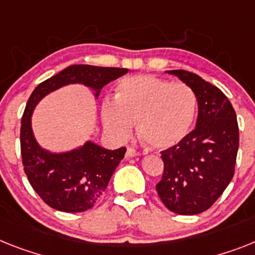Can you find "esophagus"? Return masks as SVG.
<instances>
[{"instance_id": "1", "label": "esophagus", "mask_w": 255, "mask_h": 255, "mask_svg": "<svg viewBox=\"0 0 255 255\" xmlns=\"http://www.w3.org/2000/svg\"><path fill=\"white\" fill-rule=\"evenodd\" d=\"M140 151H137L136 149H133V147H128L127 149V153H126V157L131 158V157H137V155H140Z\"/></svg>"}]
</instances>
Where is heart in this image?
<instances>
[{
	"mask_svg": "<svg viewBox=\"0 0 255 255\" xmlns=\"http://www.w3.org/2000/svg\"><path fill=\"white\" fill-rule=\"evenodd\" d=\"M197 96L189 85L155 76H132L118 84L115 102L102 105L105 127L118 137H128L138 122V134L153 149L179 144L193 126Z\"/></svg>",
	"mask_w": 255,
	"mask_h": 255,
	"instance_id": "heart-1",
	"label": "heart"
}]
</instances>
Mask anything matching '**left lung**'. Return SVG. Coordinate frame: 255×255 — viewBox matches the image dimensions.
<instances>
[{
    "label": "left lung",
    "mask_w": 255,
    "mask_h": 255,
    "mask_svg": "<svg viewBox=\"0 0 255 255\" xmlns=\"http://www.w3.org/2000/svg\"><path fill=\"white\" fill-rule=\"evenodd\" d=\"M167 72L193 89L198 118L196 128L179 144L160 151L164 168L155 189L168 210L194 215L210 209L232 180L239 124L230 100L219 88L193 72Z\"/></svg>",
    "instance_id": "obj_1"
}]
</instances>
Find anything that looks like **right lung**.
<instances>
[{"mask_svg":"<svg viewBox=\"0 0 255 255\" xmlns=\"http://www.w3.org/2000/svg\"><path fill=\"white\" fill-rule=\"evenodd\" d=\"M127 68L74 65L42 81L25 105L20 126V153L29 184L45 204L65 213H81L95 206L111 175L124 158L126 147L108 150L88 141L67 153H50L36 142L31 117L36 105L50 92L67 84H84L96 91L127 74Z\"/></svg>","mask_w":255,"mask_h":255,"instance_id":"1","label":"right lung"}]
</instances>
